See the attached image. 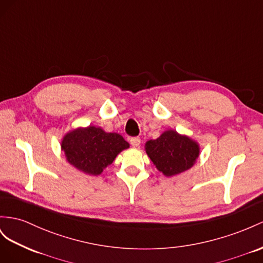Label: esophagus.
Listing matches in <instances>:
<instances>
[{
	"mask_svg": "<svg viewBox=\"0 0 263 263\" xmlns=\"http://www.w3.org/2000/svg\"><path fill=\"white\" fill-rule=\"evenodd\" d=\"M130 143H131V145H132L133 147H137V146H139L140 143H141V139L138 138V137L131 138V139H130Z\"/></svg>",
	"mask_w": 263,
	"mask_h": 263,
	"instance_id": "esophagus-1",
	"label": "esophagus"
}]
</instances>
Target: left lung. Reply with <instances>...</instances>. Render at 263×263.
Here are the masks:
<instances>
[{"mask_svg": "<svg viewBox=\"0 0 263 263\" xmlns=\"http://www.w3.org/2000/svg\"><path fill=\"white\" fill-rule=\"evenodd\" d=\"M147 157L165 177H174L191 169L200 156V145L185 134L166 130L144 145Z\"/></svg>", "mask_w": 263, "mask_h": 263, "instance_id": "8db88e82", "label": "left lung"}]
</instances>
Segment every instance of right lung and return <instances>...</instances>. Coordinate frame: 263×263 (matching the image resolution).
I'll return each instance as SVG.
<instances>
[{
  "label": "right lung",
  "mask_w": 263,
  "mask_h": 263,
  "mask_svg": "<svg viewBox=\"0 0 263 263\" xmlns=\"http://www.w3.org/2000/svg\"><path fill=\"white\" fill-rule=\"evenodd\" d=\"M129 147L130 144L119 133L105 132L94 125L73 129L61 141L67 162L89 176H100L120 152Z\"/></svg>",
  "instance_id": "obj_1"
}]
</instances>
